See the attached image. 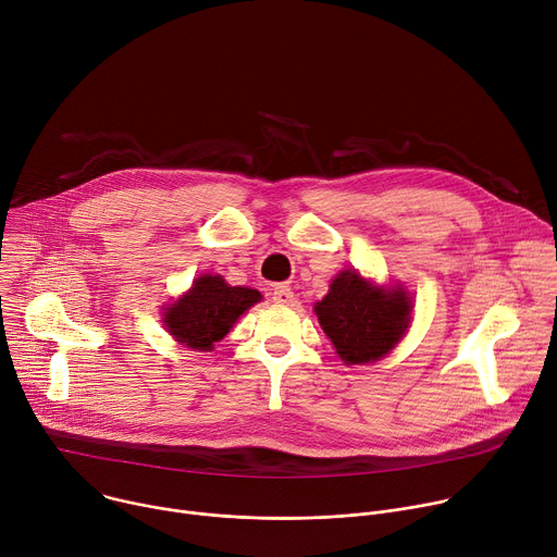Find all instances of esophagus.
Listing matches in <instances>:
<instances>
[{
    "mask_svg": "<svg viewBox=\"0 0 557 557\" xmlns=\"http://www.w3.org/2000/svg\"><path fill=\"white\" fill-rule=\"evenodd\" d=\"M271 295H273V299L277 304H293V297H295V293H293V288L288 284H275Z\"/></svg>",
    "mask_w": 557,
    "mask_h": 557,
    "instance_id": "esophagus-1",
    "label": "esophagus"
}]
</instances>
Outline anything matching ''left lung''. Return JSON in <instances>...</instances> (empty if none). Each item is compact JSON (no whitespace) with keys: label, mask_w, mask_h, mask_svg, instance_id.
I'll return each mask as SVG.
<instances>
[{"label":"left lung","mask_w":557,"mask_h":557,"mask_svg":"<svg viewBox=\"0 0 557 557\" xmlns=\"http://www.w3.org/2000/svg\"><path fill=\"white\" fill-rule=\"evenodd\" d=\"M314 314L342 361L363 366L379 361L401 342L412 320V297L401 286H376L348 269L314 304Z\"/></svg>","instance_id":"1"}]
</instances>
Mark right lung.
I'll use <instances>...</instances> for the list:
<instances>
[{
	"label": "right lung",
	"mask_w": 557,
	"mask_h": 557,
	"mask_svg": "<svg viewBox=\"0 0 557 557\" xmlns=\"http://www.w3.org/2000/svg\"><path fill=\"white\" fill-rule=\"evenodd\" d=\"M260 299L256 288L228 286L222 275H200L176 304L165 308L163 322L181 346L207 352Z\"/></svg>",
	"instance_id": "1"
}]
</instances>
